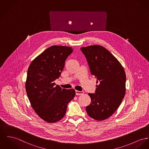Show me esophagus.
I'll return each instance as SVG.
<instances>
[{
  "label": "esophagus",
  "mask_w": 149,
  "mask_h": 149,
  "mask_svg": "<svg viewBox=\"0 0 149 149\" xmlns=\"http://www.w3.org/2000/svg\"><path fill=\"white\" fill-rule=\"evenodd\" d=\"M83 93H84V92L83 91H78V90L75 91L76 95H82Z\"/></svg>",
  "instance_id": "obj_1"
}]
</instances>
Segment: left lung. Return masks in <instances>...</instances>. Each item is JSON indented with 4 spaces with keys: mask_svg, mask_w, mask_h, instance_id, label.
I'll return each mask as SVG.
<instances>
[{
    "mask_svg": "<svg viewBox=\"0 0 149 149\" xmlns=\"http://www.w3.org/2000/svg\"><path fill=\"white\" fill-rule=\"evenodd\" d=\"M92 75L96 78L95 93H88L90 104L86 110L97 121L113 115L123 101L126 92V74L121 63L104 47L98 45L81 47Z\"/></svg>",
    "mask_w": 149,
    "mask_h": 149,
    "instance_id": "1",
    "label": "left lung"
}]
</instances>
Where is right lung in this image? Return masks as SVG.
Instances as JSON below:
<instances>
[{"label": "right lung", "instance_id": "1", "mask_svg": "<svg viewBox=\"0 0 149 149\" xmlns=\"http://www.w3.org/2000/svg\"><path fill=\"white\" fill-rule=\"evenodd\" d=\"M72 52L71 47L50 46L35 58L28 69L27 96L35 112L47 123L61 120L66 112L68 104L75 95L74 89H62L54 82Z\"/></svg>", "mask_w": 149, "mask_h": 149}]
</instances>
